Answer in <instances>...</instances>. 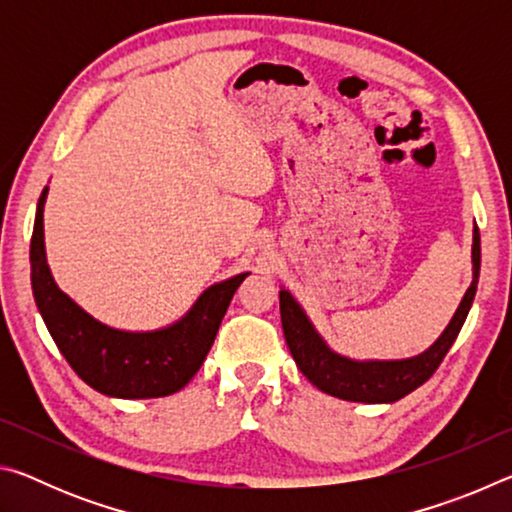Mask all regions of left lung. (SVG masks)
Masks as SVG:
<instances>
[{"instance_id": "obj_1", "label": "left lung", "mask_w": 512, "mask_h": 512, "mask_svg": "<svg viewBox=\"0 0 512 512\" xmlns=\"http://www.w3.org/2000/svg\"><path fill=\"white\" fill-rule=\"evenodd\" d=\"M472 262H474V280L470 289L463 296L461 307L456 309L452 323L447 325L443 336L420 354V357L406 361H350L339 357L327 348L323 339L314 332V327L302 314L298 302L291 298L289 291H280V316L284 339L296 359L298 368L311 384L327 395L341 397L348 402H395L402 400L415 388L422 386L433 372L443 363L445 354L452 348L458 332L467 318V311L472 307L476 282H479L481 268V237L479 228L474 230L472 244Z\"/></svg>"}]
</instances>
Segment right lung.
Listing matches in <instances>:
<instances>
[{"label":"right lung","mask_w":512,"mask_h":512,"mask_svg":"<svg viewBox=\"0 0 512 512\" xmlns=\"http://www.w3.org/2000/svg\"><path fill=\"white\" fill-rule=\"evenodd\" d=\"M49 187L42 189L31 237V284L51 339L72 370L94 391L121 400L167 397L189 384L210 352L230 300L246 280L241 273L207 289L194 309L160 332H119L69 300L56 287L45 259L42 205Z\"/></svg>","instance_id":"obj_1"}]
</instances>
